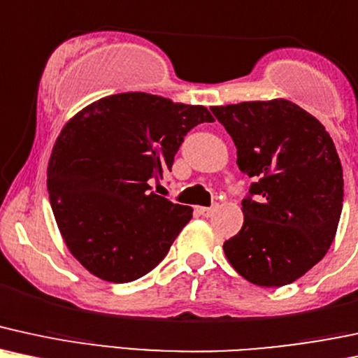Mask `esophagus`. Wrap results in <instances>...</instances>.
Listing matches in <instances>:
<instances>
[{
	"label": "esophagus",
	"mask_w": 358,
	"mask_h": 358,
	"mask_svg": "<svg viewBox=\"0 0 358 358\" xmlns=\"http://www.w3.org/2000/svg\"><path fill=\"white\" fill-rule=\"evenodd\" d=\"M214 211H216V206H211V208H203V206H199V208H197V213H199L201 216H204V217L213 216Z\"/></svg>",
	"instance_id": "34e87169"
}]
</instances>
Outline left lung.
<instances>
[{
    "label": "left lung",
    "mask_w": 358,
    "mask_h": 358,
    "mask_svg": "<svg viewBox=\"0 0 358 358\" xmlns=\"http://www.w3.org/2000/svg\"><path fill=\"white\" fill-rule=\"evenodd\" d=\"M256 182L243 228L222 245L231 266L258 287L293 283L327 255L343 203L334 141L312 113L285 99L211 107Z\"/></svg>",
    "instance_id": "8db88e82"
}]
</instances>
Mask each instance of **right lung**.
Wrapping results in <instances>:
<instances>
[{
  "label": "right lung",
  "instance_id": "right-lung-1",
  "mask_svg": "<svg viewBox=\"0 0 358 358\" xmlns=\"http://www.w3.org/2000/svg\"><path fill=\"white\" fill-rule=\"evenodd\" d=\"M203 122H214L204 105L125 92L63 125L46 186L63 241L87 271L129 283L162 262L192 208L150 192L149 180L171 171L184 136Z\"/></svg>",
  "mask_w": 358,
  "mask_h": 358
}]
</instances>
